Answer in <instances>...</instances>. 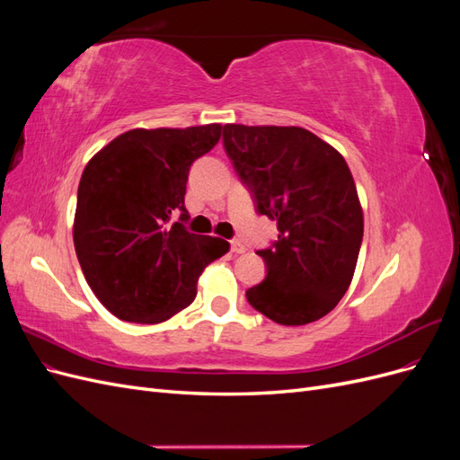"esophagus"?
I'll return each instance as SVG.
<instances>
[{
  "instance_id": "obj_1",
  "label": "esophagus",
  "mask_w": 460,
  "mask_h": 460,
  "mask_svg": "<svg viewBox=\"0 0 460 460\" xmlns=\"http://www.w3.org/2000/svg\"><path fill=\"white\" fill-rule=\"evenodd\" d=\"M230 249H232V253H245V245L240 240H232Z\"/></svg>"
}]
</instances>
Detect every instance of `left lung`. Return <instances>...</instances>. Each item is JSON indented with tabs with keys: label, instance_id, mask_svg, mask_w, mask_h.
Segmentation results:
<instances>
[{
	"label": "left lung",
	"instance_id": "1",
	"mask_svg": "<svg viewBox=\"0 0 460 460\" xmlns=\"http://www.w3.org/2000/svg\"><path fill=\"white\" fill-rule=\"evenodd\" d=\"M225 147L278 242L257 255L267 278L245 291L253 309L284 326L326 316L349 289L363 207L341 153L301 127L226 124Z\"/></svg>",
	"mask_w": 460,
	"mask_h": 460
}]
</instances>
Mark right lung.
<instances>
[{
    "label": "right lung",
    "instance_id": "1",
    "mask_svg": "<svg viewBox=\"0 0 460 460\" xmlns=\"http://www.w3.org/2000/svg\"><path fill=\"white\" fill-rule=\"evenodd\" d=\"M222 124L134 128L88 161L78 184L73 240L95 297L117 318L159 324L196 299L207 264L230 243L169 220L182 211L191 163L211 151Z\"/></svg>",
    "mask_w": 460,
    "mask_h": 460
}]
</instances>
